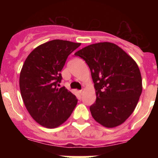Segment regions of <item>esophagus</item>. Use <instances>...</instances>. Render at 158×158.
<instances>
[{"instance_id": "obj_1", "label": "esophagus", "mask_w": 158, "mask_h": 158, "mask_svg": "<svg viewBox=\"0 0 158 158\" xmlns=\"http://www.w3.org/2000/svg\"><path fill=\"white\" fill-rule=\"evenodd\" d=\"M83 92H84V89H81V90H79V93H80V94L83 93Z\"/></svg>"}]
</instances>
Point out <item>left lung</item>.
Instances as JSON below:
<instances>
[{"label": "left lung", "mask_w": 158, "mask_h": 158, "mask_svg": "<svg viewBox=\"0 0 158 158\" xmlns=\"http://www.w3.org/2000/svg\"><path fill=\"white\" fill-rule=\"evenodd\" d=\"M91 71L96 100L90 106L93 118L106 128L123 124L133 113L142 92V79L136 62L109 42L91 44L75 52Z\"/></svg>", "instance_id": "left-lung-1"}]
</instances>
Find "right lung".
<instances>
[{
	"label": "right lung",
	"instance_id": "add662e5",
	"mask_svg": "<svg viewBox=\"0 0 158 158\" xmlns=\"http://www.w3.org/2000/svg\"><path fill=\"white\" fill-rule=\"evenodd\" d=\"M80 43L53 40L36 47L27 57L20 73V89L27 110L42 126L63 125L77 104L76 95L61 82L60 72L68 56Z\"/></svg>",
	"mask_w": 158,
	"mask_h": 158
}]
</instances>
